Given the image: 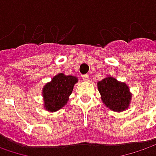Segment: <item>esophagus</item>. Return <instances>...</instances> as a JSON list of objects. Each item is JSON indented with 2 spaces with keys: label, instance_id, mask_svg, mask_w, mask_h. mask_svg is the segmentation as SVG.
I'll list each match as a JSON object with an SVG mask.
<instances>
[{
  "label": "esophagus",
  "instance_id": "34e87169",
  "mask_svg": "<svg viewBox=\"0 0 156 156\" xmlns=\"http://www.w3.org/2000/svg\"><path fill=\"white\" fill-rule=\"evenodd\" d=\"M82 79H83V81H87L88 80H89V75H82Z\"/></svg>",
  "mask_w": 156,
  "mask_h": 156
}]
</instances>
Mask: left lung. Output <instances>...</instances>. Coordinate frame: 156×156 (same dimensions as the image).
Masks as SVG:
<instances>
[{
    "label": "left lung",
    "instance_id": "1",
    "mask_svg": "<svg viewBox=\"0 0 156 156\" xmlns=\"http://www.w3.org/2000/svg\"><path fill=\"white\" fill-rule=\"evenodd\" d=\"M97 87L101 101L108 108L118 113L129 108L132 94L125 82L117 81L115 77L108 75L97 82Z\"/></svg>",
    "mask_w": 156,
    "mask_h": 156
}]
</instances>
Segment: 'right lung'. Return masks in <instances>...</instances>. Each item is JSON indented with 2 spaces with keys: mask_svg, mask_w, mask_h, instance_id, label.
<instances>
[{
  "mask_svg": "<svg viewBox=\"0 0 156 156\" xmlns=\"http://www.w3.org/2000/svg\"><path fill=\"white\" fill-rule=\"evenodd\" d=\"M78 78L59 73L42 87L43 107L48 112H56L68 103Z\"/></svg>",
  "mask_w": 156,
  "mask_h": 156,
  "instance_id": "add662e5",
  "label": "right lung"
}]
</instances>
